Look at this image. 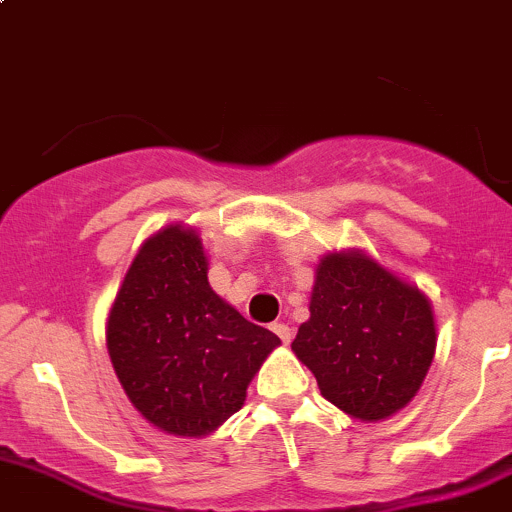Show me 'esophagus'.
I'll use <instances>...</instances> for the list:
<instances>
[{"label": "esophagus", "instance_id": "34e87169", "mask_svg": "<svg viewBox=\"0 0 512 512\" xmlns=\"http://www.w3.org/2000/svg\"><path fill=\"white\" fill-rule=\"evenodd\" d=\"M271 330H273V333H276L278 337H281L283 345H288V342L293 340V330L288 328L286 323H273V325H271Z\"/></svg>", "mask_w": 512, "mask_h": 512}]
</instances>
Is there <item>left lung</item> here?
<instances>
[{"mask_svg":"<svg viewBox=\"0 0 512 512\" xmlns=\"http://www.w3.org/2000/svg\"><path fill=\"white\" fill-rule=\"evenodd\" d=\"M293 352L337 409L362 421L387 419L412 402L436 350L431 303L419 288L357 254L320 261L310 320Z\"/></svg>","mask_w":512,"mask_h":512,"instance_id":"obj_1","label":"left lung"}]
</instances>
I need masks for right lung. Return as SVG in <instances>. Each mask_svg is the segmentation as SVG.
Returning <instances> with one entry per match:
<instances>
[{
  "label": "right lung",
  "mask_w": 512,
  "mask_h": 512,
  "mask_svg": "<svg viewBox=\"0 0 512 512\" xmlns=\"http://www.w3.org/2000/svg\"><path fill=\"white\" fill-rule=\"evenodd\" d=\"M281 345L212 291L197 231L147 239L108 315V352L133 407L157 429L207 436L244 407L246 387Z\"/></svg>",
  "instance_id": "right-lung-1"
}]
</instances>
